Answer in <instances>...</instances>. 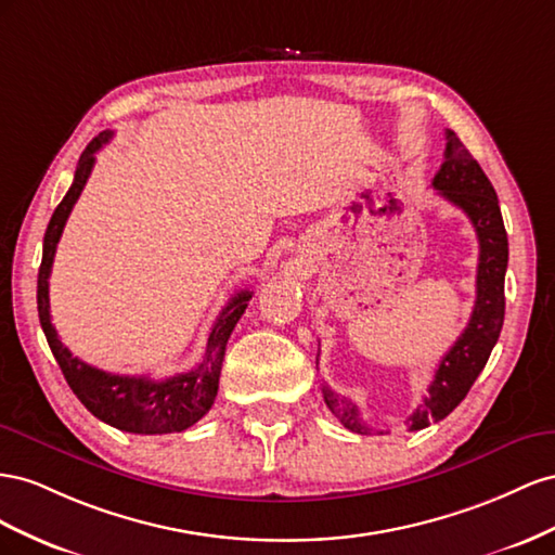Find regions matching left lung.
<instances>
[{"mask_svg":"<svg viewBox=\"0 0 555 555\" xmlns=\"http://www.w3.org/2000/svg\"><path fill=\"white\" fill-rule=\"evenodd\" d=\"M433 185L441 197L455 204L457 209H463L472 220L474 230H477V302H474V311L463 335L451 346V351L441 358L433 384L427 388V398L406 418L411 433L423 430L433 421L447 418L465 400L472 384L477 382V376L486 367L504 323V272L506 262H509V242H506L495 188L490 185L479 163L474 160L463 146V141L451 130L447 132L444 165L435 173ZM323 398L327 409L348 430L358 435L372 433V427L360 418V411L351 400L339 398L327 386H323Z\"/></svg>","mask_w":555,"mask_h":555,"instance_id":"8db88e82","label":"left lung"}]
</instances>
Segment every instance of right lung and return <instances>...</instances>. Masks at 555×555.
I'll use <instances>...</instances> for the list:
<instances>
[{
  "label": "right lung",
  "instance_id": "1",
  "mask_svg": "<svg viewBox=\"0 0 555 555\" xmlns=\"http://www.w3.org/2000/svg\"><path fill=\"white\" fill-rule=\"evenodd\" d=\"M111 137H114V132L104 130L86 146L81 157H78L74 183L67 190V195L57 204V209L53 211L49 228H46L43 256H41L39 281H37L39 321H41L46 339H49L51 351L57 360V365L67 378L69 388L92 416H98L100 421L118 427L122 433H134V435L183 433L207 414L216 400L220 367H223V358H225V346L236 321L242 319V313L248 307V299L253 297L250 291L236 293L228 302V307L220 311L209 332L207 353H204L199 365L193 372L163 378V382H153L149 376L108 374L88 365V362L72 356L69 348L60 341L57 332L51 323L49 276H51L53 258H55V248L62 236V230H65L67 218L74 209V204L78 195L83 193L86 181L94 167V153H98L104 144H108Z\"/></svg>",
  "mask_w": 555,
  "mask_h": 555
}]
</instances>
